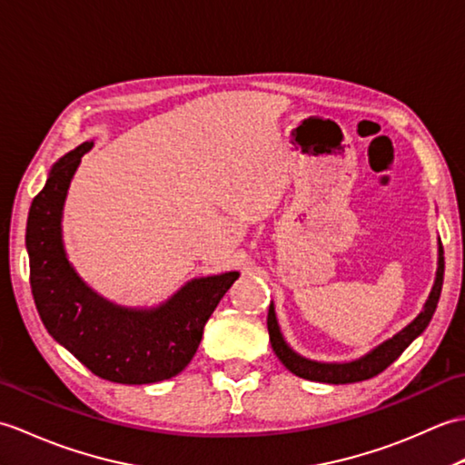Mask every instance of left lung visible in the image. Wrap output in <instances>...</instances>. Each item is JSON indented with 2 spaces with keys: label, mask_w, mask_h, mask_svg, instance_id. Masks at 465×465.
<instances>
[{
  "label": "left lung",
  "mask_w": 465,
  "mask_h": 465,
  "mask_svg": "<svg viewBox=\"0 0 465 465\" xmlns=\"http://www.w3.org/2000/svg\"><path fill=\"white\" fill-rule=\"evenodd\" d=\"M441 284H443V246L440 242L436 281H434V286H431V292L424 304V311L411 320L406 328H401L398 334L386 340V342H381L374 350H370L366 356L352 360V362H344V364L316 362V360H308L301 354H296L294 350L284 342L281 328H278V322H276L274 306L271 304V308H268L266 326H268V336H271V344H272L274 354L288 370H291L292 374L301 376L304 380L326 381V384H352V381H362L368 378H374L380 372H384V370L391 362H394V360H398L400 354L404 352V350L428 328L431 316H434V312H436V306H438L440 294H441Z\"/></svg>",
  "instance_id": "obj_1"
}]
</instances>
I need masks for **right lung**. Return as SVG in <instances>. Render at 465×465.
I'll use <instances>...</instances> for the list:
<instances>
[{
    "mask_svg": "<svg viewBox=\"0 0 465 465\" xmlns=\"http://www.w3.org/2000/svg\"><path fill=\"white\" fill-rule=\"evenodd\" d=\"M84 143L61 157L31 203L25 244L29 282L41 322L93 374L117 384H153L183 372L206 320L239 272L193 278L157 308L117 306L81 281L61 239V213Z\"/></svg>",
    "mask_w": 465,
    "mask_h": 465,
    "instance_id": "add662e5",
    "label": "right lung"
}]
</instances>
